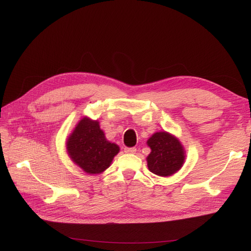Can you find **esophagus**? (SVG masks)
<instances>
[{
	"label": "esophagus",
	"mask_w": 251,
	"mask_h": 251,
	"mask_svg": "<svg viewBox=\"0 0 251 251\" xmlns=\"http://www.w3.org/2000/svg\"><path fill=\"white\" fill-rule=\"evenodd\" d=\"M136 148H126L125 149V153L126 154H135L136 153Z\"/></svg>",
	"instance_id": "esophagus-1"
}]
</instances>
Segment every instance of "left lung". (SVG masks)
<instances>
[{
  "mask_svg": "<svg viewBox=\"0 0 251 251\" xmlns=\"http://www.w3.org/2000/svg\"><path fill=\"white\" fill-rule=\"evenodd\" d=\"M151 153L147 157L149 170L158 176L177 173L184 163L185 151L178 138L168 132H157L148 140Z\"/></svg>",
  "mask_w": 251,
  "mask_h": 251,
  "instance_id": "obj_1",
  "label": "left lung"
}]
</instances>
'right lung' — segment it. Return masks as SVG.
Returning a JSON list of instances; mask_svg holds the SVG:
<instances>
[{
  "label": "right lung",
  "instance_id": "right-lung-1",
  "mask_svg": "<svg viewBox=\"0 0 251 251\" xmlns=\"http://www.w3.org/2000/svg\"><path fill=\"white\" fill-rule=\"evenodd\" d=\"M67 151L83 172L96 175L109 168L119 153V147L107 140L97 120L83 117L68 138Z\"/></svg>",
  "mask_w": 251,
  "mask_h": 251
}]
</instances>
